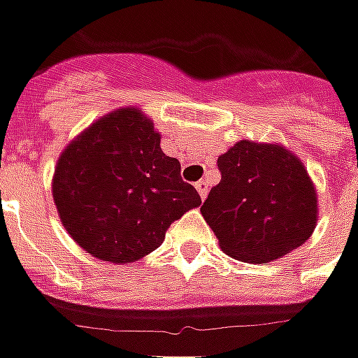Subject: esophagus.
<instances>
[{
	"label": "esophagus",
	"instance_id": "esophagus-1",
	"mask_svg": "<svg viewBox=\"0 0 358 358\" xmlns=\"http://www.w3.org/2000/svg\"><path fill=\"white\" fill-rule=\"evenodd\" d=\"M196 190H198L200 198L204 200V198H206V196H208V192H210L208 180H198V182H196Z\"/></svg>",
	"mask_w": 358,
	"mask_h": 358
}]
</instances>
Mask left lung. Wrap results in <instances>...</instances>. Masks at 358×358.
Listing matches in <instances>:
<instances>
[{"label": "left lung", "instance_id": "left-lung-1", "mask_svg": "<svg viewBox=\"0 0 358 358\" xmlns=\"http://www.w3.org/2000/svg\"><path fill=\"white\" fill-rule=\"evenodd\" d=\"M218 168L222 178L200 212L228 257L266 264L313 236L319 198L296 154L241 140L218 156Z\"/></svg>", "mask_w": 358, "mask_h": 358}]
</instances>
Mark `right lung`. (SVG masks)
Instances as JSON below:
<instances>
[{"label":"right lung","instance_id":"1","mask_svg":"<svg viewBox=\"0 0 358 358\" xmlns=\"http://www.w3.org/2000/svg\"><path fill=\"white\" fill-rule=\"evenodd\" d=\"M52 196L76 244L114 264L154 252L170 224L202 204L136 106L101 116L71 140L55 164Z\"/></svg>","mask_w":358,"mask_h":358}]
</instances>
